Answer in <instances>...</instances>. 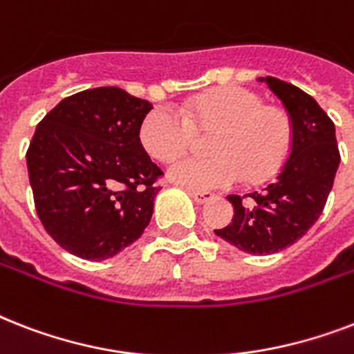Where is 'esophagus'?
<instances>
[{"label":"esophagus","mask_w":354,"mask_h":354,"mask_svg":"<svg viewBox=\"0 0 354 354\" xmlns=\"http://www.w3.org/2000/svg\"><path fill=\"white\" fill-rule=\"evenodd\" d=\"M189 194L193 196L194 202H198V204H205V202H209L213 198V193L209 191H194V189H189Z\"/></svg>","instance_id":"1"}]
</instances>
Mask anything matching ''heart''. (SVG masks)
<instances>
[{
	"instance_id": "heart-1",
	"label": "heart",
	"mask_w": 354,
	"mask_h": 354,
	"mask_svg": "<svg viewBox=\"0 0 354 354\" xmlns=\"http://www.w3.org/2000/svg\"><path fill=\"white\" fill-rule=\"evenodd\" d=\"M196 130L213 132V156H185L169 167V178L193 189L227 187L244 176L261 182L279 171L290 154L294 127L285 110L264 106L261 95L241 86H224L185 104L150 110L139 127L145 150L171 161L187 150Z\"/></svg>"
}]
</instances>
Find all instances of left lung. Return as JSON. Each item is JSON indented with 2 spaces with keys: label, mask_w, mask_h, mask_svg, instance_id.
<instances>
[{
  "label": "left lung",
  "mask_w": 354,
  "mask_h": 354,
  "mask_svg": "<svg viewBox=\"0 0 354 354\" xmlns=\"http://www.w3.org/2000/svg\"><path fill=\"white\" fill-rule=\"evenodd\" d=\"M259 80L268 84L288 112L294 127L290 154L263 193L244 194L250 203L236 194L227 196L235 215L215 233L242 252L270 255L294 244L318 221L335 183L340 152L335 122L313 97L275 77Z\"/></svg>",
  "instance_id": "obj_1"
}]
</instances>
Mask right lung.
<instances>
[{
    "mask_svg": "<svg viewBox=\"0 0 354 354\" xmlns=\"http://www.w3.org/2000/svg\"><path fill=\"white\" fill-rule=\"evenodd\" d=\"M152 104L104 86L66 97L27 150L38 218L53 241L88 261L118 255L143 235L163 174L139 127Z\"/></svg>",
    "mask_w": 354,
    "mask_h": 354,
    "instance_id": "obj_1",
    "label": "right lung"
}]
</instances>
